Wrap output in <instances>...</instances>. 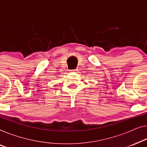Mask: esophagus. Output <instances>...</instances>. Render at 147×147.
<instances>
[{
    "label": "esophagus",
    "mask_w": 147,
    "mask_h": 147,
    "mask_svg": "<svg viewBox=\"0 0 147 147\" xmlns=\"http://www.w3.org/2000/svg\"><path fill=\"white\" fill-rule=\"evenodd\" d=\"M76 71H77V70H76V69H75V70H71V72H76Z\"/></svg>",
    "instance_id": "1"
}]
</instances>
